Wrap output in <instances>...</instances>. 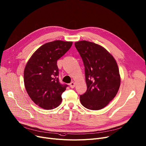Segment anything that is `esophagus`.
Masks as SVG:
<instances>
[{
    "mask_svg": "<svg viewBox=\"0 0 146 146\" xmlns=\"http://www.w3.org/2000/svg\"><path fill=\"white\" fill-rule=\"evenodd\" d=\"M69 86H70V87H71V88L73 89L74 87H75V83H74V82H71V83L69 84Z\"/></svg>",
    "mask_w": 146,
    "mask_h": 146,
    "instance_id": "34e87169",
    "label": "esophagus"
}]
</instances>
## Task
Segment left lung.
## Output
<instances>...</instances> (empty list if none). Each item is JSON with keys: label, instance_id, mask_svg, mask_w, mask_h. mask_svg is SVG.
<instances>
[{"label": "left lung", "instance_id": "1", "mask_svg": "<svg viewBox=\"0 0 146 146\" xmlns=\"http://www.w3.org/2000/svg\"><path fill=\"white\" fill-rule=\"evenodd\" d=\"M75 47L84 66L87 90L80 96L84 108L100 110L117 94L120 76L114 57L102 46L85 40L77 42Z\"/></svg>", "mask_w": 146, "mask_h": 146}]
</instances>
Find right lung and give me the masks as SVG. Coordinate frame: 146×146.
Here are the masks:
<instances>
[{
  "instance_id": "1",
  "label": "right lung",
  "mask_w": 146,
  "mask_h": 146,
  "mask_svg": "<svg viewBox=\"0 0 146 146\" xmlns=\"http://www.w3.org/2000/svg\"><path fill=\"white\" fill-rule=\"evenodd\" d=\"M73 43L55 40L44 44L33 53L24 71L26 92L32 101L46 110L62 102V94L68 86L59 79L57 61L70 49Z\"/></svg>"
}]
</instances>
